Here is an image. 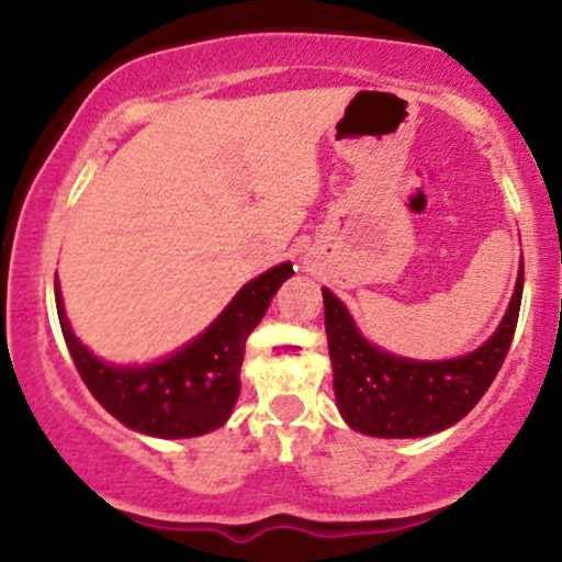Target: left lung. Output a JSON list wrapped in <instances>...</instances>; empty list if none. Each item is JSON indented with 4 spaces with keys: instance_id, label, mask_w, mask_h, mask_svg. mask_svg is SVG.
Returning a JSON list of instances; mask_svg holds the SVG:
<instances>
[{
    "instance_id": "8db88e82",
    "label": "left lung",
    "mask_w": 562,
    "mask_h": 562,
    "mask_svg": "<svg viewBox=\"0 0 562 562\" xmlns=\"http://www.w3.org/2000/svg\"><path fill=\"white\" fill-rule=\"evenodd\" d=\"M524 295V256L499 327L475 351L409 359L370 344L346 303L322 288L335 404L348 428L375 438H420L447 430L481 402L505 362Z\"/></svg>"
}]
</instances>
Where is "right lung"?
Masks as SVG:
<instances>
[{
	"instance_id": "obj_1",
	"label": "right lung",
	"mask_w": 562,
	"mask_h": 562,
	"mask_svg": "<svg viewBox=\"0 0 562 562\" xmlns=\"http://www.w3.org/2000/svg\"><path fill=\"white\" fill-rule=\"evenodd\" d=\"M293 263H277L237 290L203 333L156 362L115 364L89 351L74 333L55 277L63 338L92 396L128 430L153 438H195L222 428L240 396L245 340L256 330Z\"/></svg>"
}]
</instances>
